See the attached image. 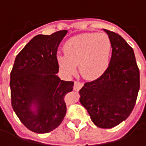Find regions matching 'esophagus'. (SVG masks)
<instances>
[{
  "instance_id": "1",
  "label": "esophagus",
  "mask_w": 146,
  "mask_h": 146,
  "mask_svg": "<svg viewBox=\"0 0 146 146\" xmlns=\"http://www.w3.org/2000/svg\"><path fill=\"white\" fill-rule=\"evenodd\" d=\"M82 86H83L82 82H78V81H76V82H74L73 90H76V91H78V90H79L82 88Z\"/></svg>"
}]
</instances>
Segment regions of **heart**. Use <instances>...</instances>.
<instances>
[{"mask_svg": "<svg viewBox=\"0 0 146 146\" xmlns=\"http://www.w3.org/2000/svg\"><path fill=\"white\" fill-rule=\"evenodd\" d=\"M64 54H58L57 62L68 74L75 73L77 64L83 77L95 79L107 70L111 52V43L104 33H83L68 39L64 45Z\"/></svg>", "mask_w": 146, "mask_h": 146, "instance_id": "b5f03b06", "label": "heart"}]
</instances>
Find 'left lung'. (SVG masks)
<instances>
[{
  "label": "left lung",
  "mask_w": 146,
  "mask_h": 146,
  "mask_svg": "<svg viewBox=\"0 0 146 146\" xmlns=\"http://www.w3.org/2000/svg\"><path fill=\"white\" fill-rule=\"evenodd\" d=\"M111 43L107 70L80 90V103L96 126L111 128L133 111L140 89V72L133 49L119 35L103 29Z\"/></svg>",
  "instance_id": "obj_1"
}]
</instances>
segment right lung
Instances as JSON below:
<instances>
[{"instance_id":"add662e5","label":"right lung","mask_w":146,"mask_h":146,"mask_svg":"<svg viewBox=\"0 0 146 146\" xmlns=\"http://www.w3.org/2000/svg\"><path fill=\"white\" fill-rule=\"evenodd\" d=\"M68 31L38 35L15 58L10 73L11 104L21 122L37 133H47L61 123L66 114L65 95L73 82L56 75L57 49Z\"/></svg>"}]
</instances>
